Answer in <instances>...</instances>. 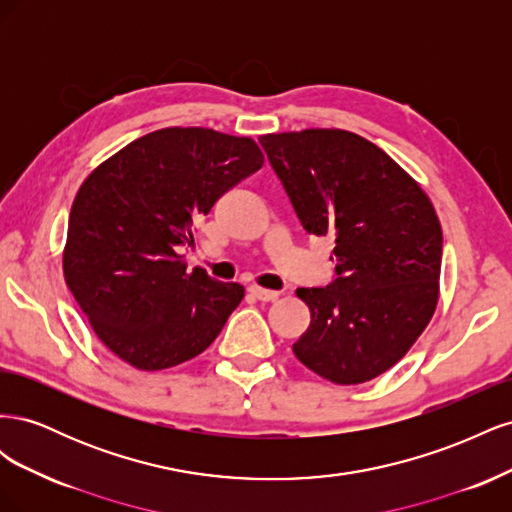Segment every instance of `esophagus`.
Listing matches in <instances>:
<instances>
[{
    "instance_id": "34e87169",
    "label": "esophagus",
    "mask_w": 512,
    "mask_h": 512,
    "mask_svg": "<svg viewBox=\"0 0 512 512\" xmlns=\"http://www.w3.org/2000/svg\"><path fill=\"white\" fill-rule=\"evenodd\" d=\"M247 292H250L252 297L258 299V301H275L277 297H280V292L265 290V288H260V286H250V288H247Z\"/></svg>"
}]
</instances>
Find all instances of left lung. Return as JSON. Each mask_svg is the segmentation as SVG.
Returning a JSON list of instances; mask_svg holds the SVG:
<instances>
[{
	"label": "left lung",
	"mask_w": 512,
	"mask_h": 512,
	"mask_svg": "<svg viewBox=\"0 0 512 512\" xmlns=\"http://www.w3.org/2000/svg\"><path fill=\"white\" fill-rule=\"evenodd\" d=\"M260 145L303 228L335 243L333 284L297 290L312 322L292 350L324 380H374L404 359L436 312V209L389 153L354 132L265 134Z\"/></svg>",
	"instance_id": "left-lung-1"
}]
</instances>
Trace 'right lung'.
I'll return each mask as SVG.
<instances>
[{
    "mask_svg": "<svg viewBox=\"0 0 512 512\" xmlns=\"http://www.w3.org/2000/svg\"><path fill=\"white\" fill-rule=\"evenodd\" d=\"M247 136L164 128L104 160L76 192L64 277L100 342L121 361L160 371L220 335L241 284L213 280L179 256L194 220L262 166Z\"/></svg>",
    "mask_w": 512,
    "mask_h": 512,
    "instance_id": "1",
    "label": "right lung"
}]
</instances>
